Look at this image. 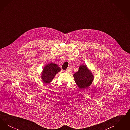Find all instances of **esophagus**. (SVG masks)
I'll use <instances>...</instances> for the list:
<instances>
[{
	"label": "esophagus",
	"mask_w": 130,
	"mask_h": 130,
	"mask_svg": "<svg viewBox=\"0 0 130 130\" xmlns=\"http://www.w3.org/2000/svg\"><path fill=\"white\" fill-rule=\"evenodd\" d=\"M66 73H69V72H70V69H67L66 70H65V71Z\"/></svg>",
	"instance_id": "34e87169"
}]
</instances>
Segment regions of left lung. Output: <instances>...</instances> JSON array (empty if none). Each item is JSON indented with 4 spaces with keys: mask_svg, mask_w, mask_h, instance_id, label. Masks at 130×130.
<instances>
[{
    "mask_svg": "<svg viewBox=\"0 0 130 130\" xmlns=\"http://www.w3.org/2000/svg\"><path fill=\"white\" fill-rule=\"evenodd\" d=\"M73 76L75 83L81 90L90 86L94 78L91 71L85 65H81L78 72L75 73Z\"/></svg>",
    "mask_w": 130,
    "mask_h": 130,
    "instance_id": "obj_1",
    "label": "left lung"
}]
</instances>
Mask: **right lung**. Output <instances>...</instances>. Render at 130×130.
<instances>
[{
	"label": "right lung",
	"mask_w": 130,
	"mask_h": 130,
	"mask_svg": "<svg viewBox=\"0 0 130 130\" xmlns=\"http://www.w3.org/2000/svg\"><path fill=\"white\" fill-rule=\"evenodd\" d=\"M61 71L60 68L56 64L50 63L45 66L41 73V78L45 83H50L56 74Z\"/></svg>",
	"instance_id": "right-lung-1"
}]
</instances>
